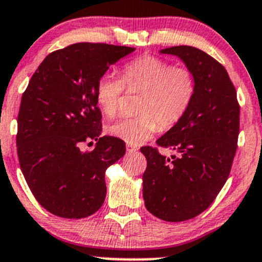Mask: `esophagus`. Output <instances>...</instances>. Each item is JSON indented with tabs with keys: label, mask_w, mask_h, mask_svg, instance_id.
Here are the masks:
<instances>
[{
	"label": "esophagus",
	"mask_w": 262,
	"mask_h": 262,
	"mask_svg": "<svg viewBox=\"0 0 262 262\" xmlns=\"http://www.w3.org/2000/svg\"><path fill=\"white\" fill-rule=\"evenodd\" d=\"M126 150H127V152H130V154H134V152H136V151L139 150V148H137L136 146L127 145V146H126Z\"/></svg>",
	"instance_id": "1"
}]
</instances>
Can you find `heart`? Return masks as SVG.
Wrapping results in <instances>:
<instances>
[{"instance_id":"obj_1","label":"heart","mask_w":262,"mask_h":262,"mask_svg":"<svg viewBox=\"0 0 262 262\" xmlns=\"http://www.w3.org/2000/svg\"><path fill=\"white\" fill-rule=\"evenodd\" d=\"M125 86L130 91H141L139 116L111 123L108 134L130 145H140L162 128H171L186 115L193 95L195 78L186 67L172 66L154 55H143L126 63L122 78L114 74L101 76L96 85V101L107 117L120 110Z\"/></svg>"}]
</instances>
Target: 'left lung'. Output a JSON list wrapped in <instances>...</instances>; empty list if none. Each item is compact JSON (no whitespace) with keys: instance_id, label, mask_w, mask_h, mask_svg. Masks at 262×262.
I'll use <instances>...</instances> for the list:
<instances>
[{"instance_id":"8db88e82","label":"left lung","mask_w":262,"mask_h":262,"mask_svg":"<svg viewBox=\"0 0 262 262\" xmlns=\"http://www.w3.org/2000/svg\"><path fill=\"white\" fill-rule=\"evenodd\" d=\"M161 53L181 58L195 78V95L184 119L156 143L175 155L166 157L145 146L142 190L146 209L170 222L204 212L231 171L240 131V105L229 74L206 52L175 46Z\"/></svg>"}]
</instances>
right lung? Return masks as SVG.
Masks as SVG:
<instances>
[{
    "label": "right lung",
    "instance_id": "add662e5",
    "mask_svg": "<svg viewBox=\"0 0 262 262\" xmlns=\"http://www.w3.org/2000/svg\"><path fill=\"white\" fill-rule=\"evenodd\" d=\"M135 51L107 43L70 45L46 56L31 77L17 117V155L38 204L56 216L83 219L102 206L105 172L126 152L122 140L102 136L98 78ZM95 139L92 151L79 145Z\"/></svg>",
    "mask_w": 262,
    "mask_h": 262
}]
</instances>
